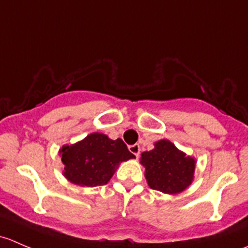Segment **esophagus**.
I'll use <instances>...</instances> for the list:
<instances>
[{
  "instance_id": "esophagus-1",
  "label": "esophagus",
  "mask_w": 248,
  "mask_h": 248,
  "mask_svg": "<svg viewBox=\"0 0 248 248\" xmlns=\"http://www.w3.org/2000/svg\"><path fill=\"white\" fill-rule=\"evenodd\" d=\"M129 151L132 152V154L134 155L136 157H139V154H140V147L138 144H134V145H131V146L128 147Z\"/></svg>"
}]
</instances>
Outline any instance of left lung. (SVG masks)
I'll use <instances>...</instances> for the list:
<instances>
[{
  "label": "left lung",
  "instance_id": "1",
  "mask_svg": "<svg viewBox=\"0 0 248 248\" xmlns=\"http://www.w3.org/2000/svg\"><path fill=\"white\" fill-rule=\"evenodd\" d=\"M150 188L167 194L184 192L193 182L196 158L177 149L170 140L155 142V149L140 157Z\"/></svg>",
  "mask_w": 248,
  "mask_h": 248
}]
</instances>
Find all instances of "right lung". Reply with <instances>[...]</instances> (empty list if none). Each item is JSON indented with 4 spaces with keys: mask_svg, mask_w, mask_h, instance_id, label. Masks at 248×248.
Instances as JSON below:
<instances>
[{
    "mask_svg": "<svg viewBox=\"0 0 248 248\" xmlns=\"http://www.w3.org/2000/svg\"><path fill=\"white\" fill-rule=\"evenodd\" d=\"M59 154L63 163V176L82 187L107 185L121 162L136 158L122 139L112 140L98 132L76 144L63 145Z\"/></svg>",
    "mask_w": 248,
    "mask_h": 248,
    "instance_id": "right-lung-1",
    "label": "right lung"
}]
</instances>
